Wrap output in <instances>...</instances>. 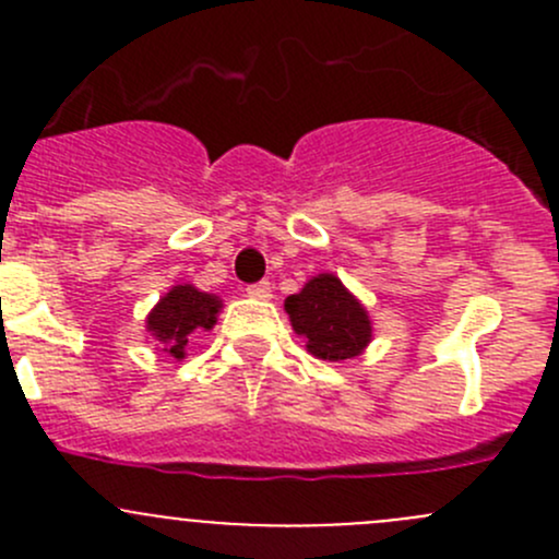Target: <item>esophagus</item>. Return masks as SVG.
Masks as SVG:
<instances>
[{"instance_id":"1","label":"esophagus","mask_w":559,"mask_h":559,"mask_svg":"<svg viewBox=\"0 0 559 559\" xmlns=\"http://www.w3.org/2000/svg\"><path fill=\"white\" fill-rule=\"evenodd\" d=\"M246 295L253 297V300H270L273 297V286H270V281H259V284L246 286Z\"/></svg>"}]
</instances>
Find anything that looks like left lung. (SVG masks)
I'll list each match as a JSON object with an SVG mask.
<instances>
[{
	"instance_id": "obj_1",
	"label": "left lung",
	"mask_w": 559,
	"mask_h": 559,
	"mask_svg": "<svg viewBox=\"0 0 559 559\" xmlns=\"http://www.w3.org/2000/svg\"><path fill=\"white\" fill-rule=\"evenodd\" d=\"M284 311L297 335L306 337L308 352L326 362L359 357L373 341L365 306L332 273L313 275L302 292L286 297Z\"/></svg>"
}]
</instances>
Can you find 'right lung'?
I'll return each mask as SVG.
<instances>
[{
  "label": "right lung",
  "mask_w": 559,
  "mask_h": 559,
  "mask_svg": "<svg viewBox=\"0 0 559 559\" xmlns=\"http://www.w3.org/2000/svg\"><path fill=\"white\" fill-rule=\"evenodd\" d=\"M222 311V300L216 295L200 292L191 284H178L162 297L154 311L145 319V330L162 343V352L175 359L186 357V346L194 332L211 330Z\"/></svg>",
  "instance_id": "add662e5"
}]
</instances>
